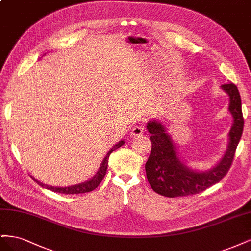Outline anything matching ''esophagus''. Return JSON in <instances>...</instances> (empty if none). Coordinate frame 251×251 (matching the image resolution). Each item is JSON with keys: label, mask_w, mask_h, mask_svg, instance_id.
Masks as SVG:
<instances>
[{"label": "esophagus", "mask_w": 251, "mask_h": 251, "mask_svg": "<svg viewBox=\"0 0 251 251\" xmlns=\"http://www.w3.org/2000/svg\"><path fill=\"white\" fill-rule=\"evenodd\" d=\"M143 133H144L143 126H142L141 125H138V126H134V127L132 128V131H131V137H133V138H135V137H140V136L143 135Z\"/></svg>", "instance_id": "34e87169"}]
</instances>
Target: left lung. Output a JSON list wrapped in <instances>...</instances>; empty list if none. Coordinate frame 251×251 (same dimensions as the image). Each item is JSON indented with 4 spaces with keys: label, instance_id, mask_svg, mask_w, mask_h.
Masks as SVG:
<instances>
[{
    "label": "left lung",
    "instance_id": "8db88e82",
    "mask_svg": "<svg viewBox=\"0 0 251 251\" xmlns=\"http://www.w3.org/2000/svg\"><path fill=\"white\" fill-rule=\"evenodd\" d=\"M221 89L229 96L228 111L232 116V126L228 133L227 149L214 168L207 171L191 169L180 157L177 144L165 126L156 119L147 124L151 151L146 163V172L149 183L157 194L170 198L198 194L218 183L228 172L243 133L244 119L237 86L229 82L222 85Z\"/></svg>",
    "mask_w": 251,
    "mask_h": 251
}]
</instances>
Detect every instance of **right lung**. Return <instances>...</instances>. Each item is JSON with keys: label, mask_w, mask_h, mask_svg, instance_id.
Instances as JSON below:
<instances>
[{"label": "right lung", "mask_w": 251, "mask_h": 251, "mask_svg": "<svg viewBox=\"0 0 251 251\" xmlns=\"http://www.w3.org/2000/svg\"><path fill=\"white\" fill-rule=\"evenodd\" d=\"M124 143H125V140H120L116 144H114V146L112 147V149L108 151L107 155H105V157L103 158V160H102V162H101V164L100 166V169H98V171L96 172V174L94 175V176L91 178V179L85 181V182H81V183L75 184V185H70V186H65V187H57V186H52V185H47V184H45V183H42V182L37 181L32 176H31V178L35 182H37V183H39L41 186L47 188V189H50V191H52V192L59 193V194L73 195V194H83V193L91 192V191H93V189H95L98 185H100L101 180L104 177L105 173H107L108 160H109V157H110L111 153H113L114 151H115L118 148H120L121 146H124Z\"/></svg>", "instance_id": "1"}]
</instances>
